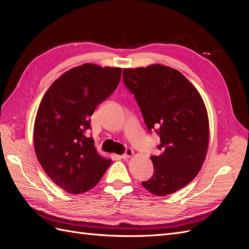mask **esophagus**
Instances as JSON below:
<instances>
[{"label":"esophagus","instance_id":"obj_1","mask_svg":"<svg viewBox=\"0 0 249 249\" xmlns=\"http://www.w3.org/2000/svg\"><path fill=\"white\" fill-rule=\"evenodd\" d=\"M133 155H134L133 149L126 148V149H125V153H124V155H122V158H123V159H127V158H131Z\"/></svg>","mask_w":249,"mask_h":249}]
</instances>
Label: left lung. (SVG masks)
Masks as SVG:
<instances>
[{
  "label": "left lung",
  "mask_w": 249,
  "mask_h": 249,
  "mask_svg": "<svg viewBox=\"0 0 249 249\" xmlns=\"http://www.w3.org/2000/svg\"><path fill=\"white\" fill-rule=\"evenodd\" d=\"M123 80L148 131L161 140L160 154L150 157L155 173L143 187L158 196L182 189L197 176L209 145V118L199 92L178 71L161 64L124 69Z\"/></svg>",
  "instance_id": "obj_1"
}]
</instances>
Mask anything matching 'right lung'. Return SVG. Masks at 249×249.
<instances>
[{"label":"right lung","mask_w":249,"mask_h":249,"mask_svg":"<svg viewBox=\"0 0 249 249\" xmlns=\"http://www.w3.org/2000/svg\"><path fill=\"white\" fill-rule=\"evenodd\" d=\"M122 71L85 63L64 72L42 97L34 124L35 154L48 177L66 192L92 189L110 166L87 131L97 105L118 86Z\"/></svg>","instance_id":"obj_1"}]
</instances>
